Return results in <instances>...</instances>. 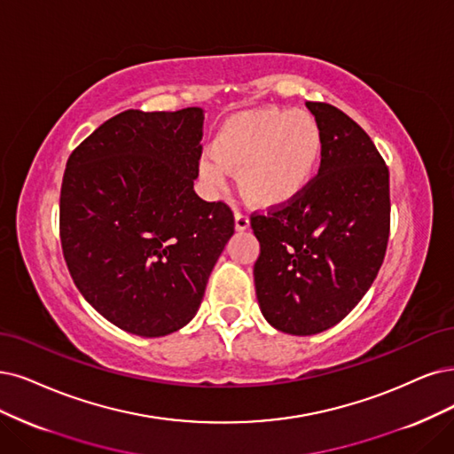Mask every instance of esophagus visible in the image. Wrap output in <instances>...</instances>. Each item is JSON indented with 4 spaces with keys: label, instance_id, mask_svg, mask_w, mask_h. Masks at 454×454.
Wrapping results in <instances>:
<instances>
[{
    "label": "esophagus",
    "instance_id": "34e87169",
    "mask_svg": "<svg viewBox=\"0 0 454 454\" xmlns=\"http://www.w3.org/2000/svg\"><path fill=\"white\" fill-rule=\"evenodd\" d=\"M248 226H250V221H248V216H247L245 213L238 211V213H236V230L243 231V230H247Z\"/></svg>",
    "mask_w": 454,
    "mask_h": 454
}]
</instances>
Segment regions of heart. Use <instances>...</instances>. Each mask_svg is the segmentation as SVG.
Listing matches in <instances>:
<instances>
[{"mask_svg":"<svg viewBox=\"0 0 454 454\" xmlns=\"http://www.w3.org/2000/svg\"><path fill=\"white\" fill-rule=\"evenodd\" d=\"M322 153V129L310 114L262 108L223 125L213 153L200 160V176L216 189L228 170H238L239 189L253 204L282 207L309 189Z\"/></svg>","mask_w":454,"mask_h":454,"instance_id":"b5f03b06","label":"heart"}]
</instances>
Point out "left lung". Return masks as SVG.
I'll return each instance as SVG.
<instances>
[{"label":"left lung","mask_w":454,"mask_h":454,"mask_svg":"<svg viewBox=\"0 0 454 454\" xmlns=\"http://www.w3.org/2000/svg\"><path fill=\"white\" fill-rule=\"evenodd\" d=\"M307 108L324 137L317 176L290 204L250 216L262 314L299 337L356 309L383 263L391 228L389 168L371 137L327 103L309 100Z\"/></svg>","instance_id":"1"}]
</instances>
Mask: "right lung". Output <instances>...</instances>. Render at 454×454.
<instances>
[{
	"instance_id": "1",
	"label": "right lung",
	"mask_w": 454,
	"mask_h": 454,
	"mask_svg": "<svg viewBox=\"0 0 454 454\" xmlns=\"http://www.w3.org/2000/svg\"><path fill=\"white\" fill-rule=\"evenodd\" d=\"M204 110H125L67 160L63 258L80 294L120 329L155 339L187 325L233 236L224 201L194 189Z\"/></svg>"
}]
</instances>
